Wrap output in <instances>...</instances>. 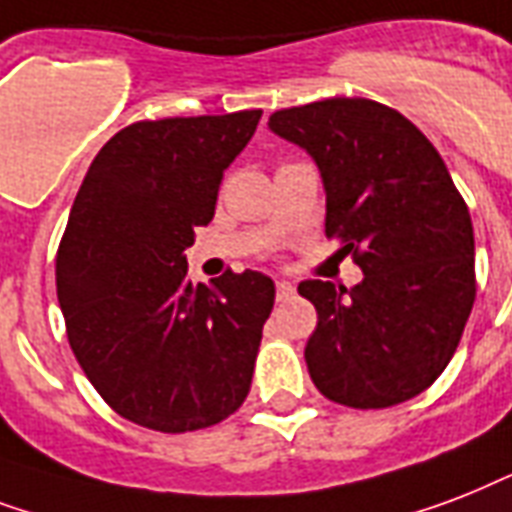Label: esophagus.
<instances>
[{
    "label": "esophagus",
    "instance_id": "1",
    "mask_svg": "<svg viewBox=\"0 0 512 512\" xmlns=\"http://www.w3.org/2000/svg\"><path fill=\"white\" fill-rule=\"evenodd\" d=\"M293 285L291 283H277L275 285V296H277V301H288V299H293Z\"/></svg>",
    "mask_w": 512,
    "mask_h": 512
}]
</instances>
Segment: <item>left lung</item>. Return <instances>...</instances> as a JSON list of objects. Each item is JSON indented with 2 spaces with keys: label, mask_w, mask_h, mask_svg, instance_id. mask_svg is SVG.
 <instances>
[{
  "label": "left lung",
  "mask_w": 512,
  "mask_h": 512,
  "mask_svg": "<svg viewBox=\"0 0 512 512\" xmlns=\"http://www.w3.org/2000/svg\"><path fill=\"white\" fill-rule=\"evenodd\" d=\"M318 162L326 235L363 269L360 285L304 280L318 310L304 347L328 400L390 408L425 392L457 352L475 301L473 221L422 130L368 98H326L269 117Z\"/></svg>",
  "instance_id": "obj_1"
}]
</instances>
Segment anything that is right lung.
Listing matches in <instances>:
<instances>
[{
  "instance_id": "add662e5",
  "label": "right lung",
  "mask_w": 512,
  "mask_h": 512,
  "mask_svg": "<svg viewBox=\"0 0 512 512\" xmlns=\"http://www.w3.org/2000/svg\"><path fill=\"white\" fill-rule=\"evenodd\" d=\"M261 109L133 122L95 154L55 256L71 352L98 395L141 427L219 425L251 392L275 283L261 272L186 280L194 227Z\"/></svg>"
}]
</instances>
